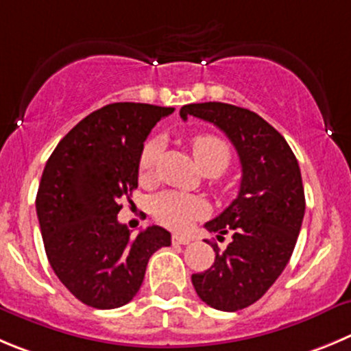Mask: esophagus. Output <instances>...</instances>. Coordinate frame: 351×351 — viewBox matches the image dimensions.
<instances>
[{"label": "esophagus", "instance_id": "obj_1", "mask_svg": "<svg viewBox=\"0 0 351 351\" xmlns=\"http://www.w3.org/2000/svg\"><path fill=\"white\" fill-rule=\"evenodd\" d=\"M171 242L175 245H185L191 242V237H186V235H180V234H173L171 235Z\"/></svg>", "mask_w": 351, "mask_h": 351}]
</instances>
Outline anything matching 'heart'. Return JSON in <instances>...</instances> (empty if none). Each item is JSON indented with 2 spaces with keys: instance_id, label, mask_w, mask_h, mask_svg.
Here are the masks:
<instances>
[{
  "instance_id": "heart-1",
  "label": "heart",
  "mask_w": 351,
  "mask_h": 351,
  "mask_svg": "<svg viewBox=\"0 0 351 351\" xmlns=\"http://www.w3.org/2000/svg\"><path fill=\"white\" fill-rule=\"evenodd\" d=\"M160 143L159 140H149L145 143L140 156L138 175L142 182L152 178L154 166H156L157 156H159ZM191 149L195 157V162L206 175H220L230 165L232 152L227 142L215 135H197L191 140ZM152 215L160 225L173 228V230H183L191 227L197 218H201L206 211L204 202L192 194L185 192L169 191L157 194L150 202Z\"/></svg>"
}]
</instances>
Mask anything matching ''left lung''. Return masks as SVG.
Segmentation results:
<instances>
[{
	"label": "left lung",
	"mask_w": 351,
	"mask_h": 351,
	"mask_svg": "<svg viewBox=\"0 0 351 351\" xmlns=\"http://www.w3.org/2000/svg\"><path fill=\"white\" fill-rule=\"evenodd\" d=\"M180 116L220 128L241 159L239 195L204 225L218 234V241L230 234V244L225 251L211 244L215 263L192 275L195 293L206 304L237 312L256 303L289 263L304 216L300 166L284 136L253 110L204 101L183 106Z\"/></svg>",
	"instance_id": "8db88e82"
}]
</instances>
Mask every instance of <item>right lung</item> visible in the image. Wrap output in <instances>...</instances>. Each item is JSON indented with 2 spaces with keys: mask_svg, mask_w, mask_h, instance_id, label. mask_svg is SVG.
Masks as SVG:
<instances>
[{
  "mask_svg": "<svg viewBox=\"0 0 351 351\" xmlns=\"http://www.w3.org/2000/svg\"><path fill=\"white\" fill-rule=\"evenodd\" d=\"M173 110L109 104L72 128L45 166L36 195L45 251L60 282L88 306L130 303L150 256L171 244V234L157 225L131 237L117 213L138 186L143 142Z\"/></svg>",
  "mask_w": 351,
  "mask_h": 351,
  "instance_id": "right-lung-1",
  "label": "right lung"
}]
</instances>
